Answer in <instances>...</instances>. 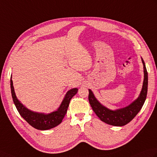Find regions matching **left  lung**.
I'll return each mask as SVG.
<instances>
[{
	"label": "left lung",
	"mask_w": 157,
	"mask_h": 157,
	"mask_svg": "<svg viewBox=\"0 0 157 157\" xmlns=\"http://www.w3.org/2000/svg\"><path fill=\"white\" fill-rule=\"evenodd\" d=\"M144 68V81L143 88L139 96L128 106L117 109L116 110H110L101 105L94 96L92 90H89V102L92 110L96 113L101 121L108 124L115 126H122L129 123L139 111L147 98L148 90V73L145 66L144 61L142 58Z\"/></svg>",
	"instance_id": "left-lung-1"
}]
</instances>
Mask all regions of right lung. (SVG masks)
Segmentation results:
<instances>
[{"label": "right lung", "instance_id": "right-lung-1", "mask_svg": "<svg viewBox=\"0 0 157 157\" xmlns=\"http://www.w3.org/2000/svg\"><path fill=\"white\" fill-rule=\"evenodd\" d=\"M10 89H11L13 102L20 115L31 126L41 130L53 128L62 122V120L63 119L65 114L67 113L71 99L73 96H74L77 94L78 91V88H73L69 90L62 101L60 106L56 111L49 113V114H44V113L35 112L29 110L20 102V101L17 99L15 92H14L12 76L10 77Z\"/></svg>", "mask_w": 157, "mask_h": 157}]
</instances>
